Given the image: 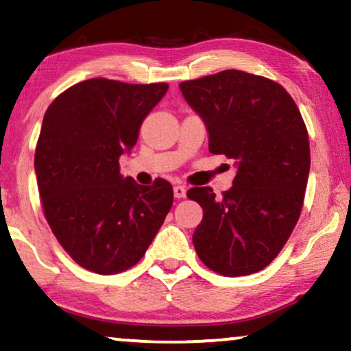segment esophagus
I'll use <instances>...</instances> for the list:
<instances>
[{
    "label": "esophagus",
    "mask_w": 351,
    "mask_h": 351,
    "mask_svg": "<svg viewBox=\"0 0 351 351\" xmlns=\"http://www.w3.org/2000/svg\"><path fill=\"white\" fill-rule=\"evenodd\" d=\"M174 196L176 198H185L186 196V190H185V186H182V185H176L174 186Z\"/></svg>",
    "instance_id": "obj_1"
}]
</instances>
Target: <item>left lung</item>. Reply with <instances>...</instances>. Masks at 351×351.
<instances>
[{
  "mask_svg": "<svg viewBox=\"0 0 351 351\" xmlns=\"http://www.w3.org/2000/svg\"><path fill=\"white\" fill-rule=\"evenodd\" d=\"M209 132V152L237 161L233 186L215 198L190 189L203 208L193 233L201 262L223 276L261 271L275 258L300 217L310 172L305 123L287 90L239 70L180 83Z\"/></svg>",
  "mask_w": 351,
  "mask_h": 351,
  "instance_id": "left-lung-1",
  "label": "left lung"
}]
</instances>
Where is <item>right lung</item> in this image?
Instances as JSON below:
<instances>
[{"label":"right lung","instance_id":"add662e5","mask_svg":"<svg viewBox=\"0 0 351 351\" xmlns=\"http://www.w3.org/2000/svg\"><path fill=\"white\" fill-rule=\"evenodd\" d=\"M167 88L93 78L46 110L35 152L38 190L57 241L86 270L113 275L136 265L169 213V182L145 186L119 174V156L136 145Z\"/></svg>","mask_w":351,"mask_h":351}]
</instances>
